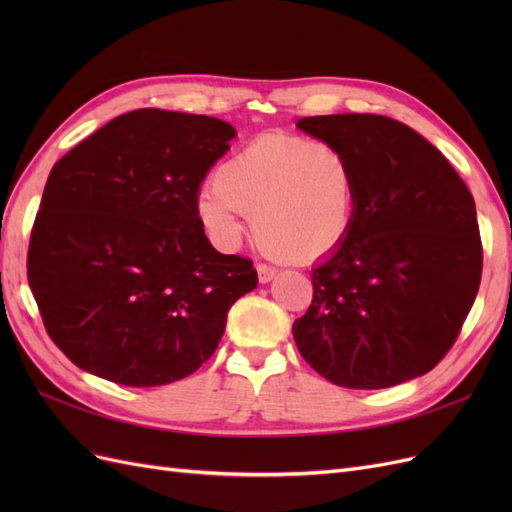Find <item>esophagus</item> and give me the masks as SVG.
<instances>
[{"label":"esophagus","instance_id":"obj_1","mask_svg":"<svg viewBox=\"0 0 512 512\" xmlns=\"http://www.w3.org/2000/svg\"><path fill=\"white\" fill-rule=\"evenodd\" d=\"M256 271H258V282L260 284H269L273 277H275V269L273 267H269V265H256Z\"/></svg>","mask_w":512,"mask_h":512}]
</instances>
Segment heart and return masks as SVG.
I'll return each mask as SVG.
<instances>
[{
    "mask_svg": "<svg viewBox=\"0 0 512 512\" xmlns=\"http://www.w3.org/2000/svg\"><path fill=\"white\" fill-rule=\"evenodd\" d=\"M356 209L354 170L342 149L303 136L271 134L245 145L198 194V215L215 241L232 245L252 215L269 254L314 262L348 237Z\"/></svg>",
    "mask_w": 512,
    "mask_h": 512,
    "instance_id": "obj_1",
    "label": "heart"
}]
</instances>
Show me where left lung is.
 <instances>
[{
  "label": "left lung",
  "instance_id": "left-lung-1",
  "mask_svg": "<svg viewBox=\"0 0 512 512\" xmlns=\"http://www.w3.org/2000/svg\"><path fill=\"white\" fill-rule=\"evenodd\" d=\"M297 128L342 149L356 181L348 237L312 269V305L292 324L301 356L344 389L427 374L455 344L483 273L468 185L391 117L320 115Z\"/></svg>",
  "mask_w": 512,
  "mask_h": 512
}]
</instances>
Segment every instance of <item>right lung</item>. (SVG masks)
Segmentation results:
<instances>
[{"label": "right lung", "instance_id": "add662e5", "mask_svg": "<svg viewBox=\"0 0 512 512\" xmlns=\"http://www.w3.org/2000/svg\"><path fill=\"white\" fill-rule=\"evenodd\" d=\"M230 123L138 108L61 158L44 185L27 280L46 333L89 374L162 386L209 361L252 260L220 254L198 215Z\"/></svg>", "mask_w": 512, "mask_h": 512}]
</instances>
